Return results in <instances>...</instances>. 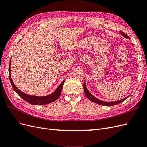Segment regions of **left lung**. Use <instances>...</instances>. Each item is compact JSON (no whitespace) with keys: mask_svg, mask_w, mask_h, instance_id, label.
<instances>
[{"mask_svg":"<svg viewBox=\"0 0 147 147\" xmlns=\"http://www.w3.org/2000/svg\"><path fill=\"white\" fill-rule=\"evenodd\" d=\"M121 32V34L125 38H129V37L125 33L123 32V31H121V32ZM83 88H84V93H85V95H86V97L89 100H90L91 101L94 102V103L98 104H100V105H105V106H112V105L118 104L119 103H121V102H122L123 101H124V100H126L127 98V97L129 96L128 97H126V98H124V99H121V100H119L118 101H115V102H104V101H102L100 100L97 99V98H96L94 96H93L91 94V93L88 91V90H87V88H86V87L85 86V83H84V84H83Z\"/></svg>","mask_w":147,"mask_h":147,"instance_id":"obj_1","label":"left lung"}]
</instances>
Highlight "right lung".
Wrapping results in <instances>:
<instances>
[{
	"label": "right lung",
	"mask_w": 147,
	"mask_h": 147,
	"mask_svg": "<svg viewBox=\"0 0 147 147\" xmlns=\"http://www.w3.org/2000/svg\"><path fill=\"white\" fill-rule=\"evenodd\" d=\"M11 59H10V65H9V68H8V70H9V78H10V80L11 82V84L12 85L13 88L14 89L15 91L20 96L22 99H24L25 101H26L28 103L32 104V105H45V104H50L51 102H54L57 99L59 98L61 94V91H62V89H63L64 83V80L62 82V83L60 84V85L57 88L56 90L55 91V92H53L51 93V94L48 95L47 96H44V97H38V96H30L26 94L23 92H21L17 88V87L15 85V84L13 83V80L11 77V74H10V65H11Z\"/></svg>",
	"instance_id": "right-lung-1"
}]
</instances>
